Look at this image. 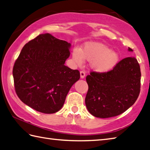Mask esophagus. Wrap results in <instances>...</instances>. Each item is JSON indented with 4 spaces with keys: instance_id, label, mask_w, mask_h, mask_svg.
I'll use <instances>...</instances> for the list:
<instances>
[{
    "instance_id": "obj_1",
    "label": "esophagus",
    "mask_w": 150,
    "mask_h": 150,
    "mask_svg": "<svg viewBox=\"0 0 150 150\" xmlns=\"http://www.w3.org/2000/svg\"><path fill=\"white\" fill-rule=\"evenodd\" d=\"M85 76V72L83 71H80V77L81 78H84Z\"/></svg>"
}]
</instances>
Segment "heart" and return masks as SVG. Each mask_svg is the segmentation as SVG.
Masks as SVG:
<instances>
[{"label":"heart","mask_w":150,"mask_h":150,"mask_svg":"<svg viewBox=\"0 0 150 150\" xmlns=\"http://www.w3.org/2000/svg\"><path fill=\"white\" fill-rule=\"evenodd\" d=\"M73 59L81 65L84 59L91 62V66L96 71L105 72L112 69L118 61V55L104 44L96 42H86L82 49L73 50Z\"/></svg>","instance_id":"obj_1"}]
</instances>
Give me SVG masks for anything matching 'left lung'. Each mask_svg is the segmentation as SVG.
<instances>
[{
	"mask_svg": "<svg viewBox=\"0 0 150 150\" xmlns=\"http://www.w3.org/2000/svg\"><path fill=\"white\" fill-rule=\"evenodd\" d=\"M129 51H133L129 48ZM140 65L136 58L120 61L105 72H91L85 105L88 112L98 118H109L123 113L134 104L140 91Z\"/></svg>",
	"mask_w": 150,
	"mask_h": 150,
	"instance_id": "1",
	"label": "left lung"
}]
</instances>
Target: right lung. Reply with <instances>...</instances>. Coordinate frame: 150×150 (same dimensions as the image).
Segmentation results:
<instances>
[{
  "instance_id": "obj_1",
  "label": "right lung",
  "mask_w": 150,
  "mask_h": 150,
  "mask_svg": "<svg viewBox=\"0 0 150 150\" xmlns=\"http://www.w3.org/2000/svg\"><path fill=\"white\" fill-rule=\"evenodd\" d=\"M71 46L50 33L24 46L13 68L15 92L23 103L45 114L62 108L70 88L80 78L78 70L65 65Z\"/></svg>"
}]
</instances>
